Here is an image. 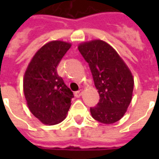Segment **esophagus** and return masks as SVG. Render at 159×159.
<instances>
[{"label":"esophagus","instance_id":"1","mask_svg":"<svg viewBox=\"0 0 159 159\" xmlns=\"http://www.w3.org/2000/svg\"><path fill=\"white\" fill-rule=\"evenodd\" d=\"M83 89H80V90H78V91H76V93H75V96L78 98V97H80V96H81V95H82V93H83Z\"/></svg>","mask_w":159,"mask_h":159}]
</instances>
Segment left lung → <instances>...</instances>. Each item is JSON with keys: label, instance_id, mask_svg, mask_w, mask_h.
Returning <instances> with one entry per match:
<instances>
[{"label": "left lung", "instance_id": "8db88e82", "mask_svg": "<svg viewBox=\"0 0 159 159\" xmlns=\"http://www.w3.org/2000/svg\"><path fill=\"white\" fill-rule=\"evenodd\" d=\"M78 50L89 65L95 88L100 94L96 107H91L93 118L111 124L124 116L132 100L134 77L117 52L102 40L78 45Z\"/></svg>", "mask_w": 159, "mask_h": 159}]
</instances>
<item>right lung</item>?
<instances>
[{
	"instance_id": "1",
	"label": "right lung",
	"mask_w": 159,
	"mask_h": 159,
	"mask_svg": "<svg viewBox=\"0 0 159 159\" xmlns=\"http://www.w3.org/2000/svg\"><path fill=\"white\" fill-rule=\"evenodd\" d=\"M71 47L70 42L51 41L35 53L26 68L23 88L30 112L47 125L66 117L73 93L57 74V66Z\"/></svg>"
}]
</instances>
